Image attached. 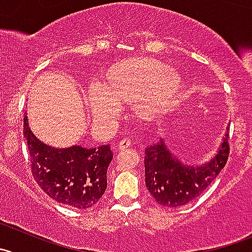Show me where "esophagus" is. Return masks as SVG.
Instances as JSON below:
<instances>
[{
    "instance_id": "1",
    "label": "esophagus",
    "mask_w": 252,
    "mask_h": 252,
    "mask_svg": "<svg viewBox=\"0 0 252 252\" xmlns=\"http://www.w3.org/2000/svg\"><path fill=\"white\" fill-rule=\"evenodd\" d=\"M131 146V140L128 138H122L119 142V148L120 150H125V148H128Z\"/></svg>"
}]
</instances>
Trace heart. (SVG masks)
Returning a JSON list of instances; mask_svg holds the SVG:
<instances>
[{"label": "heart", "instance_id": "b5f03b06", "mask_svg": "<svg viewBox=\"0 0 252 252\" xmlns=\"http://www.w3.org/2000/svg\"><path fill=\"white\" fill-rule=\"evenodd\" d=\"M181 78L167 64L155 58H131L110 68L99 84V93L88 96V105L96 120H109L116 106H132L142 119L159 114L174 99Z\"/></svg>", "mask_w": 252, "mask_h": 252}]
</instances>
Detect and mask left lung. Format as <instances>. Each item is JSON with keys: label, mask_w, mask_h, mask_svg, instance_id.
I'll list each match as a JSON object with an SVG mask.
<instances>
[{"label": "left lung", "mask_w": 252, "mask_h": 252, "mask_svg": "<svg viewBox=\"0 0 252 252\" xmlns=\"http://www.w3.org/2000/svg\"><path fill=\"white\" fill-rule=\"evenodd\" d=\"M229 127L219 151L210 162L188 166L177 159L163 140L145 150L146 187L158 204L167 208L186 205L199 196L225 167L229 158Z\"/></svg>", "instance_id": "left-lung-1"}]
</instances>
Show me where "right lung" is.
I'll list each match as a JSON object with an SVG mask.
<instances>
[{
    "mask_svg": "<svg viewBox=\"0 0 252 252\" xmlns=\"http://www.w3.org/2000/svg\"><path fill=\"white\" fill-rule=\"evenodd\" d=\"M23 135L33 178L52 199L78 209H88L99 202L106 190V172L112 159L109 145L53 148L33 135L27 115L23 119Z\"/></svg>",
    "mask_w": 252,
    "mask_h": 252,
    "instance_id": "1",
    "label": "right lung"
}]
</instances>
